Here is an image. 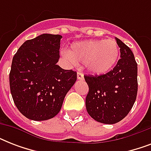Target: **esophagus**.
<instances>
[{"mask_svg": "<svg viewBox=\"0 0 151 151\" xmlns=\"http://www.w3.org/2000/svg\"><path fill=\"white\" fill-rule=\"evenodd\" d=\"M77 77H78V80H84V74L81 72H78Z\"/></svg>", "mask_w": 151, "mask_h": 151, "instance_id": "obj_1", "label": "esophagus"}]
</instances>
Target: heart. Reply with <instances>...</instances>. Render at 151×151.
Wrapping results in <instances>:
<instances>
[{
  "instance_id": "b5f03b06",
  "label": "heart",
  "mask_w": 151,
  "mask_h": 151,
  "mask_svg": "<svg viewBox=\"0 0 151 151\" xmlns=\"http://www.w3.org/2000/svg\"><path fill=\"white\" fill-rule=\"evenodd\" d=\"M119 48L113 39L78 41L71 45L66 57L72 64L85 63L93 74H103L115 66Z\"/></svg>"
}]
</instances>
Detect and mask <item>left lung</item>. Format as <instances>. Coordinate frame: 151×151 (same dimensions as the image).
Here are the masks:
<instances>
[{"mask_svg": "<svg viewBox=\"0 0 151 151\" xmlns=\"http://www.w3.org/2000/svg\"><path fill=\"white\" fill-rule=\"evenodd\" d=\"M121 59L113 70L99 76H84L88 85L85 106L96 122L112 124L122 121L136 101L137 63L131 49L116 37Z\"/></svg>", "mask_w": 151, "mask_h": 151, "instance_id": "obj_1", "label": "left lung"}]
</instances>
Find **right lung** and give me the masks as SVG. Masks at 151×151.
<instances>
[{"label":"right lung","mask_w":151,"mask_h":151,"mask_svg":"<svg viewBox=\"0 0 151 151\" xmlns=\"http://www.w3.org/2000/svg\"><path fill=\"white\" fill-rule=\"evenodd\" d=\"M59 34H44L25 41L12 59L9 84L20 113L34 121H45L60 111L64 98L77 80V72L56 65Z\"/></svg>","instance_id":"obj_1"}]
</instances>
